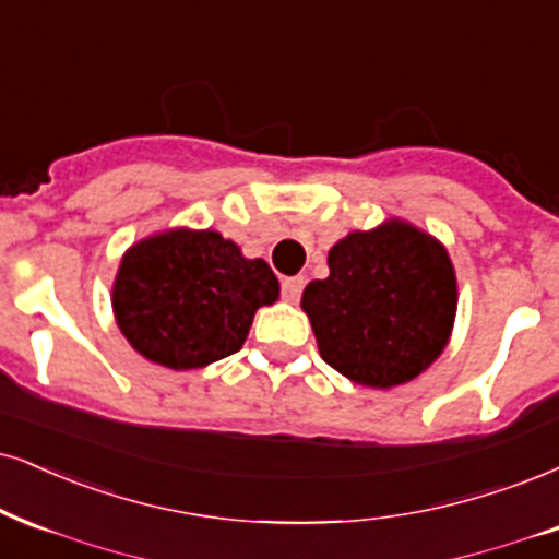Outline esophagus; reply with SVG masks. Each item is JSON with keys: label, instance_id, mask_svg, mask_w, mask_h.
Listing matches in <instances>:
<instances>
[{"label": "esophagus", "instance_id": "34e87169", "mask_svg": "<svg viewBox=\"0 0 559 559\" xmlns=\"http://www.w3.org/2000/svg\"><path fill=\"white\" fill-rule=\"evenodd\" d=\"M302 293V277H285L282 280V298L287 302H295Z\"/></svg>", "mask_w": 559, "mask_h": 559}]
</instances>
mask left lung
Masks as SVG:
<instances>
[{"mask_svg":"<svg viewBox=\"0 0 559 559\" xmlns=\"http://www.w3.org/2000/svg\"><path fill=\"white\" fill-rule=\"evenodd\" d=\"M448 251L419 227L389 219L329 251V277L302 290L323 362L349 381L391 389L436 362L456 319Z\"/></svg>","mask_w":559,"mask_h":559,"instance_id":"obj_1","label":"left lung"}]
</instances>
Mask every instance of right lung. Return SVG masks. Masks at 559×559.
<instances>
[{
  "mask_svg": "<svg viewBox=\"0 0 559 559\" xmlns=\"http://www.w3.org/2000/svg\"><path fill=\"white\" fill-rule=\"evenodd\" d=\"M280 298L264 259L217 230L157 233L123 253L114 316L127 342L170 370H194L243 347L253 313Z\"/></svg>",
  "mask_w": 559,
  "mask_h": 559,
  "instance_id": "add662e5",
  "label": "right lung"
}]
</instances>
